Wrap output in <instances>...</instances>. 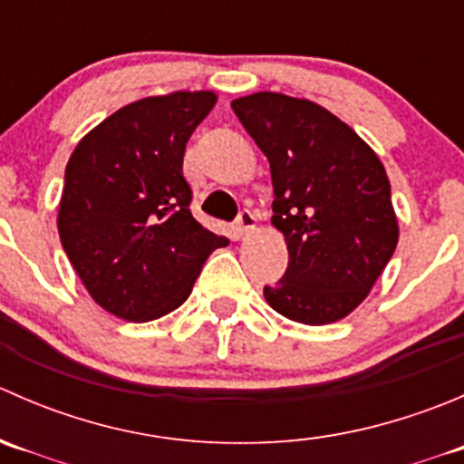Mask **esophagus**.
Segmentation results:
<instances>
[{
	"mask_svg": "<svg viewBox=\"0 0 464 464\" xmlns=\"http://www.w3.org/2000/svg\"><path fill=\"white\" fill-rule=\"evenodd\" d=\"M236 228L240 236H249V233L256 228V215L251 213L249 208L240 210V215H237V219H236Z\"/></svg>",
	"mask_w": 464,
	"mask_h": 464,
	"instance_id": "34e87169",
	"label": "esophagus"
}]
</instances>
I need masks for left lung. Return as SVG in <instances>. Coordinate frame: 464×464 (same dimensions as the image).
<instances>
[{"mask_svg": "<svg viewBox=\"0 0 464 464\" xmlns=\"http://www.w3.org/2000/svg\"><path fill=\"white\" fill-rule=\"evenodd\" d=\"M231 107L269 161L271 222L289 251L283 278L265 287L266 303L305 325L343 319L368 296L400 236L382 161L316 102L260 92Z\"/></svg>", "mask_w": 464, "mask_h": 464, "instance_id": "left-lung-1", "label": "left lung"}]
</instances>
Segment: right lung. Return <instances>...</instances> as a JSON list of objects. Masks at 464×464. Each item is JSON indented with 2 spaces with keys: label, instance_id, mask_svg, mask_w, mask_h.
<instances>
[{
  "label": "right lung",
  "instance_id": "add662e5",
  "mask_svg": "<svg viewBox=\"0 0 464 464\" xmlns=\"http://www.w3.org/2000/svg\"><path fill=\"white\" fill-rule=\"evenodd\" d=\"M213 92H175L130 102L73 150L64 170L58 231L93 301L145 323L188 298L224 236L190 213L184 179L190 134L213 110Z\"/></svg>",
  "mask_w": 464,
  "mask_h": 464
}]
</instances>
